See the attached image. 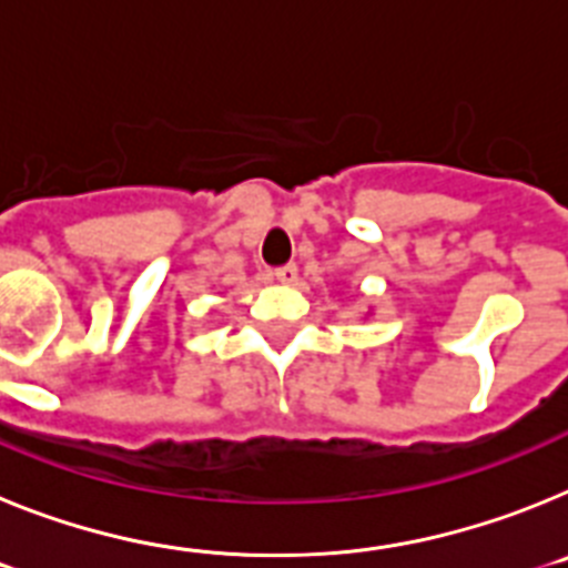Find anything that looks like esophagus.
<instances>
[{"instance_id":"34e87169","label":"esophagus","mask_w":568,"mask_h":568,"mask_svg":"<svg viewBox=\"0 0 568 568\" xmlns=\"http://www.w3.org/2000/svg\"><path fill=\"white\" fill-rule=\"evenodd\" d=\"M274 277H277V283H283V285H297V280H300L297 265H294V263L283 265V268L274 271Z\"/></svg>"}]
</instances>
